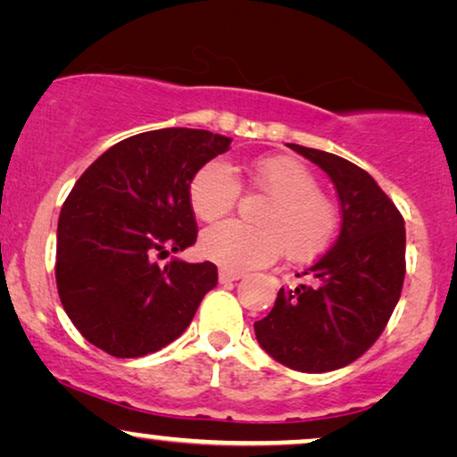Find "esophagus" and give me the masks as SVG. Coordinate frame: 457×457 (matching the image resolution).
<instances>
[{"label":"esophagus","mask_w":457,"mask_h":457,"mask_svg":"<svg viewBox=\"0 0 457 457\" xmlns=\"http://www.w3.org/2000/svg\"><path fill=\"white\" fill-rule=\"evenodd\" d=\"M242 271L238 270H229V268H221L219 270V280L221 282H234V280H240L242 278Z\"/></svg>","instance_id":"obj_1"}]
</instances>
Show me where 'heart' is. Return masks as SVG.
<instances>
[{"mask_svg":"<svg viewBox=\"0 0 457 457\" xmlns=\"http://www.w3.org/2000/svg\"><path fill=\"white\" fill-rule=\"evenodd\" d=\"M248 183L270 198L257 212V225L225 221L200 238L202 255L223 268L248 270L268 265L285 253L288 262H310L325 253L337 236L339 211L319 192V179L303 162L288 155H263L246 169ZM240 183L223 162L212 160L189 183V204L202 221L232 212Z\"/></svg>","mask_w":457,"mask_h":457,"instance_id":"b5f03b06","label":"heart"}]
</instances>
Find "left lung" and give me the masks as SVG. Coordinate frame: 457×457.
Masks as SVG:
<instances>
[{
	"instance_id": "left-lung-1",
	"label": "left lung",
	"mask_w": 457,
	"mask_h": 457,
	"mask_svg": "<svg viewBox=\"0 0 457 457\" xmlns=\"http://www.w3.org/2000/svg\"><path fill=\"white\" fill-rule=\"evenodd\" d=\"M288 147L331 177L342 232L303 271L305 285L280 288L255 335L288 369L325 373L361 358L388 325L405 280V221L367 170L320 149Z\"/></svg>"
}]
</instances>
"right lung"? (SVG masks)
I'll use <instances>...</instances> for the list:
<instances>
[{
	"instance_id": "obj_1",
	"label": "right lung",
	"mask_w": 457,
	"mask_h": 457,
	"mask_svg": "<svg viewBox=\"0 0 457 457\" xmlns=\"http://www.w3.org/2000/svg\"><path fill=\"white\" fill-rule=\"evenodd\" d=\"M232 138L162 129L129 137L99 155L61 209L56 288L67 316L115 358L158 352L192 322L217 287V265L155 259L198 238L189 183Z\"/></svg>"
}]
</instances>
